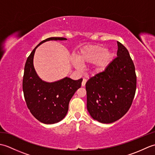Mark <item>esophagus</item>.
<instances>
[{
    "label": "esophagus",
    "mask_w": 155,
    "mask_h": 155,
    "mask_svg": "<svg viewBox=\"0 0 155 155\" xmlns=\"http://www.w3.org/2000/svg\"><path fill=\"white\" fill-rule=\"evenodd\" d=\"M87 81V80L86 79V78H83V82H82V87H84L85 86Z\"/></svg>",
    "instance_id": "esophagus-1"
}]
</instances>
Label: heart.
<instances>
[{"instance_id": "1", "label": "heart", "mask_w": 155, "mask_h": 155, "mask_svg": "<svg viewBox=\"0 0 155 155\" xmlns=\"http://www.w3.org/2000/svg\"><path fill=\"white\" fill-rule=\"evenodd\" d=\"M114 57V52L104 49L100 45H88L82 48L75 54L77 61L81 64H94V71L101 72L104 70ZM75 67L77 64L74 63Z\"/></svg>"}]
</instances>
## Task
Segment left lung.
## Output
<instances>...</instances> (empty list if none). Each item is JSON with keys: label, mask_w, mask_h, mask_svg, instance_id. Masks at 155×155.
<instances>
[{"label": "left lung", "mask_w": 155, "mask_h": 155, "mask_svg": "<svg viewBox=\"0 0 155 155\" xmlns=\"http://www.w3.org/2000/svg\"><path fill=\"white\" fill-rule=\"evenodd\" d=\"M117 57L86 83L87 110L94 120L112 123L126 114L137 88L135 67L127 48L117 41Z\"/></svg>", "instance_id": "8db88e82"}]
</instances>
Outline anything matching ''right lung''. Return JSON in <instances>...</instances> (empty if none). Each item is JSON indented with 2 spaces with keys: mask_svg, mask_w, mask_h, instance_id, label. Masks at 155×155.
Here are the masks:
<instances>
[{
  "mask_svg": "<svg viewBox=\"0 0 155 155\" xmlns=\"http://www.w3.org/2000/svg\"><path fill=\"white\" fill-rule=\"evenodd\" d=\"M67 38L51 37L41 41L27 58L22 80V90L28 108L38 120L45 124L57 123L63 119L70 100L83 81V78L74 81L65 77L54 83H46L38 77L33 66L36 48L46 41Z\"/></svg>",
  "mask_w": 155,
  "mask_h": 155,
  "instance_id": "obj_1",
  "label": "right lung"
}]
</instances>
